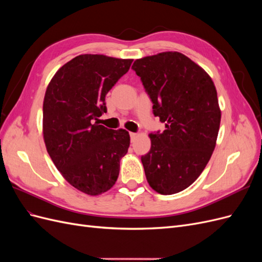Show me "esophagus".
Returning <instances> with one entry per match:
<instances>
[{
	"instance_id": "34e87169",
	"label": "esophagus",
	"mask_w": 262,
	"mask_h": 262,
	"mask_svg": "<svg viewBox=\"0 0 262 262\" xmlns=\"http://www.w3.org/2000/svg\"><path fill=\"white\" fill-rule=\"evenodd\" d=\"M137 136H138L137 133H134V132H130V139H131V141H133L134 139H136V138H137Z\"/></svg>"
}]
</instances>
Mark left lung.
I'll return each instance as SVG.
<instances>
[{"label": "left lung", "mask_w": 262, "mask_h": 262, "mask_svg": "<svg viewBox=\"0 0 262 262\" xmlns=\"http://www.w3.org/2000/svg\"><path fill=\"white\" fill-rule=\"evenodd\" d=\"M153 114L165 123L149 134L150 149L141 156L149 186L161 194L182 191L210 161L221 122L215 86L185 54L168 51L134 61Z\"/></svg>", "instance_id": "1"}]
</instances>
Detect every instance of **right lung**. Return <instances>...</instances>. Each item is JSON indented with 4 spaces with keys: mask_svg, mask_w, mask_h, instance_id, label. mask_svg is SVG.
Segmentation results:
<instances>
[{
    "mask_svg": "<svg viewBox=\"0 0 262 262\" xmlns=\"http://www.w3.org/2000/svg\"><path fill=\"white\" fill-rule=\"evenodd\" d=\"M133 60L81 54L59 69L43 100V139L55 167L80 191L98 195L118 179L129 132L99 124L105 98Z\"/></svg>",
    "mask_w": 262,
    "mask_h": 262,
    "instance_id": "add662e5",
    "label": "right lung"
}]
</instances>
